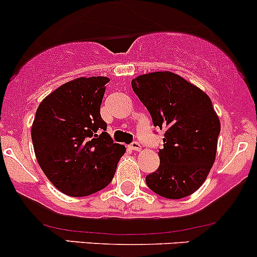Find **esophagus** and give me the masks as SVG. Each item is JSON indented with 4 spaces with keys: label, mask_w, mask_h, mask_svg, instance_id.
Wrapping results in <instances>:
<instances>
[{
    "label": "esophagus",
    "mask_w": 257,
    "mask_h": 257,
    "mask_svg": "<svg viewBox=\"0 0 257 257\" xmlns=\"http://www.w3.org/2000/svg\"><path fill=\"white\" fill-rule=\"evenodd\" d=\"M130 148H131L132 151H140L141 150V145H140L139 142H132V144L130 145Z\"/></svg>",
    "instance_id": "34e87169"
}]
</instances>
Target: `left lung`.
Returning <instances> with one entry per match:
<instances>
[{"instance_id": "left-lung-1", "label": "left lung", "mask_w": 257, "mask_h": 257, "mask_svg": "<svg viewBox=\"0 0 257 257\" xmlns=\"http://www.w3.org/2000/svg\"><path fill=\"white\" fill-rule=\"evenodd\" d=\"M132 89L165 130L160 167L148 174L151 190L168 199L193 194L214 165L220 120L210 97L172 71H153L132 79Z\"/></svg>"}]
</instances>
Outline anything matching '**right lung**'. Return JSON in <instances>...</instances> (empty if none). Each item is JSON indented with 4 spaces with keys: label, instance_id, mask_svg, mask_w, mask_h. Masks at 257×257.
I'll list each match as a JSON object with an SVG mask.
<instances>
[{
    "label": "right lung",
    "instance_id": "add662e5",
    "mask_svg": "<svg viewBox=\"0 0 257 257\" xmlns=\"http://www.w3.org/2000/svg\"><path fill=\"white\" fill-rule=\"evenodd\" d=\"M106 76H80L44 97L32 123L39 167L57 189L86 197L109 186L126 152L113 144L100 115Z\"/></svg>",
    "mask_w": 257,
    "mask_h": 257
}]
</instances>
